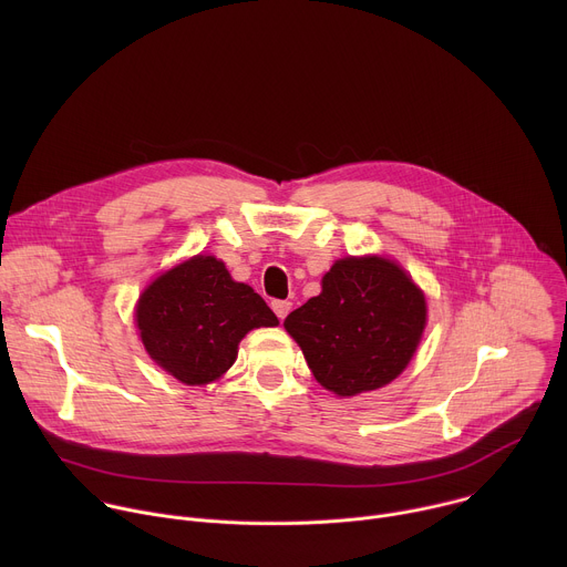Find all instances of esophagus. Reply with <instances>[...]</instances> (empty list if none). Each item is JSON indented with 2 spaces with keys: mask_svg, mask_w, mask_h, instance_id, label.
Masks as SVG:
<instances>
[{
  "mask_svg": "<svg viewBox=\"0 0 567 567\" xmlns=\"http://www.w3.org/2000/svg\"><path fill=\"white\" fill-rule=\"evenodd\" d=\"M271 309L276 311V316H278L280 320H285V316H287L289 309H291V302H289V300H274V302H271Z\"/></svg>",
  "mask_w": 567,
  "mask_h": 567,
  "instance_id": "1",
  "label": "esophagus"
}]
</instances>
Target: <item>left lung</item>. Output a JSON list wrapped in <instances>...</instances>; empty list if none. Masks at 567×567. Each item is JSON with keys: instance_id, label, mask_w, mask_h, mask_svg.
Masks as SVG:
<instances>
[{"instance_id": "obj_1", "label": "left lung", "mask_w": 567, "mask_h": 567, "mask_svg": "<svg viewBox=\"0 0 567 567\" xmlns=\"http://www.w3.org/2000/svg\"><path fill=\"white\" fill-rule=\"evenodd\" d=\"M426 326V300L399 265L343 258L322 291L285 318L316 381L352 396L390 383L413 359Z\"/></svg>"}]
</instances>
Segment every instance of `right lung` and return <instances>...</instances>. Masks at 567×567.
<instances>
[{"instance_id": "obj_1", "label": "right lung", "mask_w": 567, "mask_h": 567, "mask_svg": "<svg viewBox=\"0 0 567 567\" xmlns=\"http://www.w3.org/2000/svg\"><path fill=\"white\" fill-rule=\"evenodd\" d=\"M136 326L147 354L186 385L221 377L254 328L278 326L249 285L235 282L224 262L195 256L158 276L138 298Z\"/></svg>"}]
</instances>
